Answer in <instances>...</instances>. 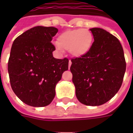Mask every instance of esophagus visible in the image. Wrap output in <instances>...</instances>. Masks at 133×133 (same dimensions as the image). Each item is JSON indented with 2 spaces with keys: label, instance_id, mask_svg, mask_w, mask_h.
Wrapping results in <instances>:
<instances>
[{
  "label": "esophagus",
  "instance_id": "34e87169",
  "mask_svg": "<svg viewBox=\"0 0 133 133\" xmlns=\"http://www.w3.org/2000/svg\"><path fill=\"white\" fill-rule=\"evenodd\" d=\"M71 61H69V63H68V68H69V69H70V65H71Z\"/></svg>",
  "mask_w": 133,
  "mask_h": 133
}]
</instances>
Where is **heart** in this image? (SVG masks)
<instances>
[{
    "mask_svg": "<svg viewBox=\"0 0 133 133\" xmlns=\"http://www.w3.org/2000/svg\"><path fill=\"white\" fill-rule=\"evenodd\" d=\"M92 41V33L87 29L68 30L58 36L55 47L59 52H63L64 49L68 50L72 56L81 58L89 52Z\"/></svg>",
    "mask_w": 133,
    "mask_h": 133,
    "instance_id": "b5f03b06",
    "label": "heart"
}]
</instances>
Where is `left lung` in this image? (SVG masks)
Instances as JSON below:
<instances>
[{"label": "left lung", "mask_w": 133, "mask_h": 133, "mask_svg": "<svg viewBox=\"0 0 133 133\" xmlns=\"http://www.w3.org/2000/svg\"><path fill=\"white\" fill-rule=\"evenodd\" d=\"M90 30L94 38L92 47L86 55L71 60L70 71L78 100L85 105L98 106L118 92L126 63L116 37L100 28Z\"/></svg>", "instance_id": "left-lung-1"}]
</instances>
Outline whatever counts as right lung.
Here are the masks:
<instances>
[{"label":"right lung","instance_id":"right-lung-1","mask_svg":"<svg viewBox=\"0 0 133 133\" xmlns=\"http://www.w3.org/2000/svg\"><path fill=\"white\" fill-rule=\"evenodd\" d=\"M58 30L36 26L19 35L8 64L10 85L17 97L33 107H45L55 98V86L68 70V59H57L51 43Z\"/></svg>","mask_w":133,"mask_h":133}]
</instances>
